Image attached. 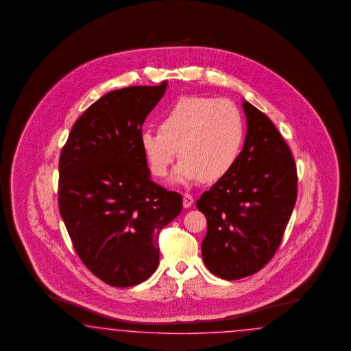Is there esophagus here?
<instances>
[{
    "instance_id": "1",
    "label": "esophagus",
    "mask_w": 351,
    "mask_h": 351,
    "mask_svg": "<svg viewBox=\"0 0 351 351\" xmlns=\"http://www.w3.org/2000/svg\"><path fill=\"white\" fill-rule=\"evenodd\" d=\"M193 202H194L193 195L188 194V193H185V194L182 195V203H184V207H185V208H189L191 204H193Z\"/></svg>"
}]
</instances>
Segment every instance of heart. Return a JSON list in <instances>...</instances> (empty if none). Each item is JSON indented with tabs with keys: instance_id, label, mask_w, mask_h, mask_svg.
Returning a JSON list of instances; mask_svg holds the SVG:
<instances>
[{
	"instance_id": "1",
	"label": "heart",
	"mask_w": 351,
	"mask_h": 351,
	"mask_svg": "<svg viewBox=\"0 0 351 351\" xmlns=\"http://www.w3.org/2000/svg\"><path fill=\"white\" fill-rule=\"evenodd\" d=\"M243 138V116L233 101L188 96L165 110L160 131L140 134V148L156 178L167 176L179 149L175 180L216 181L233 169Z\"/></svg>"
}]
</instances>
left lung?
Segmentation results:
<instances>
[{
	"label": "left lung",
	"instance_id": "obj_1",
	"mask_svg": "<svg viewBox=\"0 0 351 351\" xmlns=\"http://www.w3.org/2000/svg\"><path fill=\"white\" fill-rule=\"evenodd\" d=\"M247 134L233 169L204 191L203 263L235 280L261 270L282 242L298 198V171L287 143L269 117L243 101Z\"/></svg>",
	"mask_w": 351,
	"mask_h": 351
}]
</instances>
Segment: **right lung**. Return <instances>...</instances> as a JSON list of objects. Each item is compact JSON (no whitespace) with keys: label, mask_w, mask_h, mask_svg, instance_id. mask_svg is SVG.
<instances>
[{"label":"right lung","mask_w":351,"mask_h":351,"mask_svg":"<svg viewBox=\"0 0 351 351\" xmlns=\"http://www.w3.org/2000/svg\"><path fill=\"white\" fill-rule=\"evenodd\" d=\"M167 82L108 93L75 121L59 160V211L77 255L113 287L147 280L160 263V232L182 198L150 180L140 148L145 118Z\"/></svg>","instance_id":"1"}]
</instances>
